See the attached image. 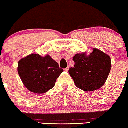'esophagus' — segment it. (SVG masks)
<instances>
[{
    "label": "esophagus",
    "mask_w": 128,
    "mask_h": 128,
    "mask_svg": "<svg viewBox=\"0 0 128 128\" xmlns=\"http://www.w3.org/2000/svg\"><path fill=\"white\" fill-rule=\"evenodd\" d=\"M68 69H69V67L68 66V67H66V68L65 69H64V70H65V71H66V72H68Z\"/></svg>",
    "instance_id": "1"
}]
</instances>
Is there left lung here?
Segmentation results:
<instances>
[{"label":"left lung","instance_id":"1","mask_svg":"<svg viewBox=\"0 0 128 128\" xmlns=\"http://www.w3.org/2000/svg\"><path fill=\"white\" fill-rule=\"evenodd\" d=\"M73 60L74 67L69 69L68 72L78 88L92 92L104 86L111 68L109 55L94 48L89 55L86 53L76 54Z\"/></svg>","mask_w":128,"mask_h":128}]
</instances>
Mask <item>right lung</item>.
Segmentation results:
<instances>
[{"mask_svg":"<svg viewBox=\"0 0 128 128\" xmlns=\"http://www.w3.org/2000/svg\"><path fill=\"white\" fill-rule=\"evenodd\" d=\"M17 69L24 86L30 92L38 94L52 89L64 71L49 55L42 57L36 54L20 60Z\"/></svg>","mask_w":128,"mask_h":128,"instance_id":"right-lung-1","label":"right lung"}]
</instances>
